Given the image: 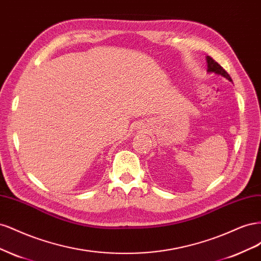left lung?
Returning a JSON list of instances; mask_svg holds the SVG:
<instances>
[{
	"label": "left lung",
	"instance_id": "1",
	"mask_svg": "<svg viewBox=\"0 0 261 261\" xmlns=\"http://www.w3.org/2000/svg\"><path fill=\"white\" fill-rule=\"evenodd\" d=\"M207 62H208V72L209 73H216V74H219V75H222L223 77L226 78V80L232 82L230 75L227 74L226 70L222 66H221L218 62H216L210 57H207Z\"/></svg>",
	"mask_w": 261,
	"mask_h": 261
}]
</instances>
